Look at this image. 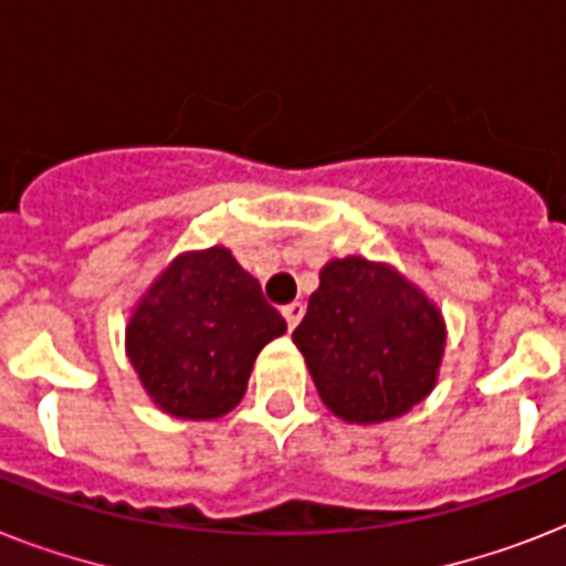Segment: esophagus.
Masks as SVG:
<instances>
[{
    "mask_svg": "<svg viewBox=\"0 0 566 566\" xmlns=\"http://www.w3.org/2000/svg\"><path fill=\"white\" fill-rule=\"evenodd\" d=\"M282 314H284V319H287V326L296 328L300 326L302 314H305V305H302V302H291V305H284Z\"/></svg>",
    "mask_w": 566,
    "mask_h": 566,
    "instance_id": "1",
    "label": "esophagus"
}]
</instances>
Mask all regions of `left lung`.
<instances>
[{"mask_svg": "<svg viewBox=\"0 0 566 566\" xmlns=\"http://www.w3.org/2000/svg\"><path fill=\"white\" fill-rule=\"evenodd\" d=\"M319 399L344 422L376 426L434 390L447 323L420 284L394 264L332 258L293 332Z\"/></svg>", "mask_w": 566, "mask_h": 566, "instance_id": "1", "label": "left lung"}]
</instances>
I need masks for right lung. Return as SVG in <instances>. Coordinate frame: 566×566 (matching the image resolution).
Returning a JSON list of instances; mask_svg holds the SVG:
<instances>
[{
	"instance_id": "1",
	"label": "right lung",
	"mask_w": 566,
	"mask_h": 566,
	"mask_svg": "<svg viewBox=\"0 0 566 566\" xmlns=\"http://www.w3.org/2000/svg\"><path fill=\"white\" fill-rule=\"evenodd\" d=\"M284 332L282 314L231 249H190L140 293L126 355L164 413L217 420L243 399L258 353Z\"/></svg>"
}]
</instances>
